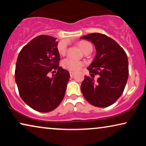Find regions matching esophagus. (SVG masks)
<instances>
[{
	"mask_svg": "<svg viewBox=\"0 0 146 146\" xmlns=\"http://www.w3.org/2000/svg\"><path fill=\"white\" fill-rule=\"evenodd\" d=\"M70 75L71 78H72L74 76V73L72 72H70Z\"/></svg>",
	"mask_w": 146,
	"mask_h": 146,
	"instance_id": "esophagus-1",
	"label": "esophagus"
}]
</instances>
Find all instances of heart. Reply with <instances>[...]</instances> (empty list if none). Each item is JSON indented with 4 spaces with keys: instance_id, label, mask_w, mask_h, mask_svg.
Masks as SVG:
<instances>
[{
    "instance_id": "heart-1",
    "label": "heart",
    "mask_w": 146,
    "mask_h": 146,
    "mask_svg": "<svg viewBox=\"0 0 146 146\" xmlns=\"http://www.w3.org/2000/svg\"><path fill=\"white\" fill-rule=\"evenodd\" d=\"M78 46L82 52H84L90 46H92V45L89 42L86 41H81L78 43ZM58 52L60 54H64L66 52V49L64 48L59 46L58 47ZM83 64L82 62L76 60H74L73 58H66L64 59L62 62V66L64 68L72 72H76L79 70L82 67Z\"/></svg>"
}]
</instances>
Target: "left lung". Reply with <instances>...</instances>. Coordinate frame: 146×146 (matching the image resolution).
<instances>
[{
  "mask_svg": "<svg viewBox=\"0 0 146 146\" xmlns=\"http://www.w3.org/2000/svg\"><path fill=\"white\" fill-rule=\"evenodd\" d=\"M80 38L95 46L96 55L87 69L92 77L100 76L96 82L85 76L80 87L82 93L90 104L106 108L113 104L124 90L129 75L127 54L114 40L103 34H89Z\"/></svg>",
  "mask_w": 146,
  "mask_h": 146,
  "instance_id": "8db88e82",
  "label": "left lung"
}]
</instances>
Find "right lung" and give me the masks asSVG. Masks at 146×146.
Returning <instances> with one entry per match:
<instances>
[{
  "mask_svg": "<svg viewBox=\"0 0 146 146\" xmlns=\"http://www.w3.org/2000/svg\"><path fill=\"white\" fill-rule=\"evenodd\" d=\"M56 40L50 36H38L23 48L16 64L19 94L29 106L39 112H49L58 106L70 79L68 72L59 66L60 56ZM54 69L57 72L49 77V73L55 72Z\"/></svg>",
  "mask_w": 146,
  "mask_h": 146,
  "instance_id": "obj_1",
  "label": "right lung"
}]
</instances>
